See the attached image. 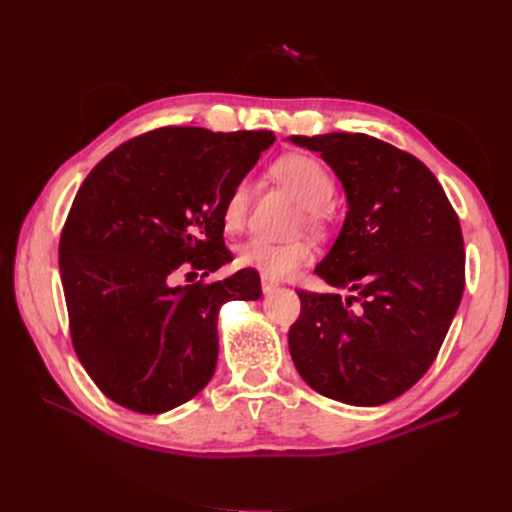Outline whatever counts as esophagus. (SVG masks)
Instances as JSON below:
<instances>
[{"label": "esophagus", "mask_w": 512, "mask_h": 512, "mask_svg": "<svg viewBox=\"0 0 512 512\" xmlns=\"http://www.w3.org/2000/svg\"><path fill=\"white\" fill-rule=\"evenodd\" d=\"M275 288H277V284H275V282L267 280V277H262V292H265V294H271Z\"/></svg>", "instance_id": "1"}]
</instances>
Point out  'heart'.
<instances>
[{
  "label": "heart",
  "mask_w": 512,
  "mask_h": 512,
  "mask_svg": "<svg viewBox=\"0 0 512 512\" xmlns=\"http://www.w3.org/2000/svg\"><path fill=\"white\" fill-rule=\"evenodd\" d=\"M277 181L297 196L305 205V220L309 226H322L327 220L329 203L335 194V181L320 160L305 153H288L271 166ZM252 203V181L241 179L232 185L222 205V222L230 232L245 226ZM316 256L309 241H273L267 237H250L239 245L237 262L245 269H254L267 280H284Z\"/></svg>",
  "instance_id": "b5f03b06"
}]
</instances>
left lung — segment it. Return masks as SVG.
<instances>
[{"label":"left lung","instance_id":"left-lung-1","mask_svg":"<svg viewBox=\"0 0 512 512\" xmlns=\"http://www.w3.org/2000/svg\"><path fill=\"white\" fill-rule=\"evenodd\" d=\"M290 141L318 151L344 185V226L314 273L350 292H297L290 356L320 395L382 406L423 378L455 318L466 286L459 218L421 160L374 136Z\"/></svg>","mask_w":512,"mask_h":512}]
</instances>
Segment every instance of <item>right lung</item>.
Listing matches in <instances>:
<instances>
[{
    "label": "right lung",
    "instance_id": "right-lung-1",
    "mask_svg": "<svg viewBox=\"0 0 512 512\" xmlns=\"http://www.w3.org/2000/svg\"><path fill=\"white\" fill-rule=\"evenodd\" d=\"M275 134L160 128L91 170L59 239L70 335L89 378L115 404L162 414L196 397L218 363L226 301L260 299L252 269L173 286L232 260L222 205Z\"/></svg>",
    "mask_w": 512,
    "mask_h": 512
}]
</instances>
